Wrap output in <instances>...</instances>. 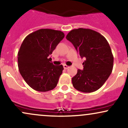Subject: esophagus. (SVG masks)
<instances>
[{
	"label": "esophagus",
	"instance_id": "34e87169",
	"mask_svg": "<svg viewBox=\"0 0 128 128\" xmlns=\"http://www.w3.org/2000/svg\"><path fill=\"white\" fill-rule=\"evenodd\" d=\"M63 67H64V69H67V68H69V66H67L66 64H64V65H63Z\"/></svg>",
	"mask_w": 128,
	"mask_h": 128
}]
</instances>
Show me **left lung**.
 <instances>
[{
  "label": "left lung",
  "mask_w": 128,
  "mask_h": 128,
  "mask_svg": "<svg viewBox=\"0 0 128 128\" xmlns=\"http://www.w3.org/2000/svg\"><path fill=\"white\" fill-rule=\"evenodd\" d=\"M66 38L73 44L82 58H86L83 70L78 69L72 79L74 88L84 92L98 90L112 70L114 58L109 43L100 34L90 29H73Z\"/></svg>",
  "instance_id": "8db88e82"
}]
</instances>
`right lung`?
<instances>
[{
    "mask_svg": "<svg viewBox=\"0 0 128 128\" xmlns=\"http://www.w3.org/2000/svg\"><path fill=\"white\" fill-rule=\"evenodd\" d=\"M64 37L60 30L41 29L24 39L18 52V70L32 88L46 92L56 87L64 67L54 66L49 55Z\"/></svg>",
    "mask_w": 128,
    "mask_h": 128,
    "instance_id": "obj_1",
    "label": "right lung"
}]
</instances>
